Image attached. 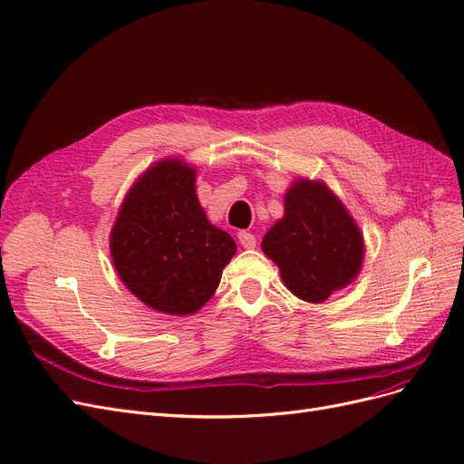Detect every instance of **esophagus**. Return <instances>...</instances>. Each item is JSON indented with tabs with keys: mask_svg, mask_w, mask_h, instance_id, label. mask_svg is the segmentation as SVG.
I'll use <instances>...</instances> for the list:
<instances>
[{
	"mask_svg": "<svg viewBox=\"0 0 464 464\" xmlns=\"http://www.w3.org/2000/svg\"><path fill=\"white\" fill-rule=\"evenodd\" d=\"M237 240H240V244L246 247V249H254L256 246H257V240H256V236L251 234V232H246V230H242V232H237Z\"/></svg>",
	"mask_w": 464,
	"mask_h": 464,
	"instance_id": "esophagus-1",
	"label": "esophagus"
}]
</instances>
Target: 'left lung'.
I'll return each mask as SVG.
<instances>
[{"label":"left lung","mask_w":464,"mask_h":464,"mask_svg":"<svg viewBox=\"0 0 464 464\" xmlns=\"http://www.w3.org/2000/svg\"><path fill=\"white\" fill-rule=\"evenodd\" d=\"M263 254L300 300L321 304L358 276L363 236L341 199L323 184L300 178L285 195V217L263 237Z\"/></svg>","instance_id":"8db88e82"}]
</instances>
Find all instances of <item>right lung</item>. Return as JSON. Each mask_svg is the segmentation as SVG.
Instances as JSON below:
<instances>
[{"instance_id": "right-lung-1", "label": "right lung", "mask_w": 464, "mask_h": 464, "mask_svg": "<svg viewBox=\"0 0 464 464\" xmlns=\"http://www.w3.org/2000/svg\"><path fill=\"white\" fill-rule=\"evenodd\" d=\"M195 174L179 159L150 166L125 195L110 232L121 283L168 315L201 310L236 254L232 236L208 222L195 193Z\"/></svg>"}]
</instances>
